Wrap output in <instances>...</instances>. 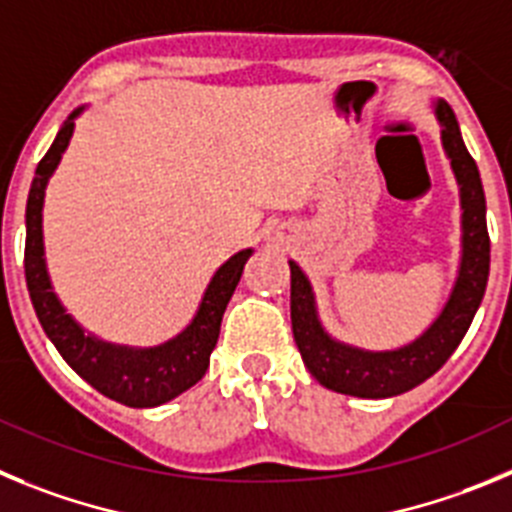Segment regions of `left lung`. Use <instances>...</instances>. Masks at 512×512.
I'll return each instance as SVG.
<instances>
[{
    "mask_svg": "<svg viewBox=\"0 0 512 512\" xmlns=\"http://www.w3.org/2000/svg\"><path fill=\"white\" fill-rule=\"evenodd\" d=\"M441 140L462 191V265L459 278L439 319L413 344L395 352H362L334 342L319 324L306 275L290 262V324L308 372L334 393L357 398H393L416 388L439 372L467 334L480 308L490 275V234H487L485 191L480 170L462 140L449 104L436 107Z\"/></svg>",
    "mask_w": 512,
    "mask_h": 512,
    "instance_id": "obj_1",
    "label": "left lung"
}]
</instances>
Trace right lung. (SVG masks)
<instances>
[{"label": "right lung", "mask_w": 512, "mask_h": 512, "mask_svg": "<svg viewBox=\"0 0 512 512\" xmlns=\"http://www.w3.org/2000/svg\"><path fill=\"white\" fill-rule=\"evenodd\" d=\"M76 114L78 112H73L66 119L45 158L38 163L35 178H32L25 211L27 290H30L32 308L38 313V321L48 339L91 388L117 400V403L130 405V408H153V405L168 403L176 395L186 393L204 377L216 339H219L222 316L252 250L237 252L216 270L204 293L199 313L193 316L188 329L178 334L176 339H170L155 349H127L112 347V344L99 342L94 336H86L84 329L63 311L61 301L55 298L43 260L45 186H48V178L53 176L63 150L68 147Z\"/></svg>", "instance_id": "add662e5"}]
</instances>
